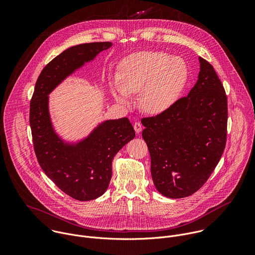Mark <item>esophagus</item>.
Segmentation results:
<instances>
[{
  "mask_svg": "<svg viewBox=\"0 0 255 255\" xmlns=\"http://www.w3.org/2000/svg\"><path fill=\"white\" fill-rule=\"evenodd\" d=\"M133 127H134V130H135L136 133H140L141 130H142V125H141L140 122H135Z\"/></svg>",
  "mask_w": 255,
  "mask_h": 255,
  "instance_id": "34e87169",
  "label": "esophagus"
}]
</instances>
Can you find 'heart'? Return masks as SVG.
I'll return each mask as SVG.
<instances>
[{
  "label": "heart",
  "instance_id": "obj_1",
  "mask_svg": "<svg viewBox=\"0 0 255 255\" xmlns=\"http://www.w3.org/2000/svg\"><path fill=\"white\" fill-rule=\"evenodd\" d=\"M120 83L113 96L122 105H131L130 95H139V106L148 114L163 113L178 101L189 79L184 59L164 52L143 51L132 54L121 64Z\"/></svg>",
  "mask_w": 255,
  "mask_h": 255
}]
</instances>
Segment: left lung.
<instances>
[{
    "label": "left lung",
    "instance_id": "left-lung-1",
    "mask_svg": "<svg viewBox=\"0 0 255 255\" xmlns=\"http://www.w3.org/2000/svg\"><path fill=\"white\" fill-rule=\"evenodd\" d=\"M200 72L188 97L169 110L141 120L156 190L180 199L200 190L219 162L227 139L224 87L212 64L199 57Z\"/></svg>",
    "mask_w": 255,
    "mask_h": 255
}]
</instances>
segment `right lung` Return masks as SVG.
I'll return each instance as SVG.
<instances>
[{
  "label": "right lung",
  "instance_id": "add662e5",
  "mask_svg": "<svg viewBox=\"0 0 255 255\" xmlns=\"http://www.w3.org/2000/svg\"><path fill=\"white\" fill-rule=\"evenodd\" d=\"M111 46V42H93L64 50L42 69L30 101L29 122L39 165L63 193L78 201L95 200L107 191L113 158L135 137V131L128 118L107 120L83 140L65 142L52 126L48 95L86 62Z\"/></svg>",
  "mask_w": 255,
  "mask_h": 255
}]
</instances>
